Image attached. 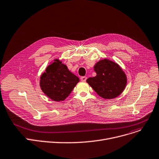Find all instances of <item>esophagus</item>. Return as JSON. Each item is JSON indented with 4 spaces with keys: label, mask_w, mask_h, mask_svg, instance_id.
Masks as SVG:
<instances>
[{
    "label": "esophagus",
    "mask_w": 159,
    "mask_h": 159,
    "mask_svg": "<svg viewBox=\"0 0 159 159\" xmlns=\"http://www.w3.org/2000/svg\"><path fill=\"white\" fill-rule=\"evenodd\" d=\"M80 80H81L82 82H85V81L87 80V77H85V76L81 77H80Z\"/></svg>",
    "instance_id": "1"
}]
</instances>
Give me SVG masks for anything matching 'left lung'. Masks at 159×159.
<instances>
[{
    "mask_svg": "<svg viewBox=\"0 0 159 159\" xmlns=\"http://www.w3.org/2000/svg\"><path fill=\"white\" fill-rule=\"evenodd\" d=\"M94 70L97 75L86 81L99 96L111 99L123 92L126 86V77L116 63L107 59L102 60L95 65Z\"/></svg>",
    "mask_w": 159,
    "mask_h": 159,
    "instance_id": "1",
    "label": "left lung"
}]
</instances>
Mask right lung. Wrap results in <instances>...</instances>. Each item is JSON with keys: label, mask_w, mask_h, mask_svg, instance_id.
I'll use <instances>...</instances> for the list:
<instances>
[{"label": "right lung", "mask_w": 159, "mask_h": 159, "mask_svg": "<svg viewBox=\"0 0 159 159\" xmlns=\"http://www.w3.org/2000/svg\"><path fill=\"white\" fill-rule=\"evenodd\" d=\"M79 82V79L71 73L66 65L56 59L42 74L40 86L50 99L60 102L68 97Z\"/></svg>", "instance_id": "add662e5"}]
</instances>
